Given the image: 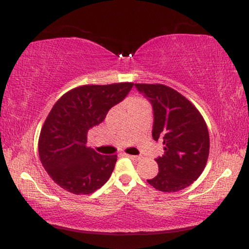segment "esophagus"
Here are the masks:
<instances>
[{"label": "esophagus", "mask_w": 249, "mask_h": 249, "mask_svg": "<svg viewBox=\"0 0 249 249\" xmlns=\"http://www.w3.org/2000/svg\"><path fill=\"white\" fill-rule=\"evenodd\" d=\"M124 156H125V157H127V158H129V159H132V160H140V159H141V157H140V156H134V155H127V154H125Z\"/></svg>", "instance_id": "obj_1"}]
</instances>
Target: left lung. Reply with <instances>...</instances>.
<instances>
[{
    "mask_svg": "<svg viewBox=\"0 0 249 249\" xmlns=\"http://www.w3.org/2000/svg\"><path fill=\"white\" fill-rule=\"evenodd\" d=\"M153 107V138H161L165 154L156 158L159 172L147 180L162 192L183 190L204 170L210 151L209 130L190 101L163 84L135 83Z\"/></svg>",
    "mask_w": 249,
    "mask_h": 249,
    "instance_id": "obj_1",
    "label": "left lung"
}]
</instances>
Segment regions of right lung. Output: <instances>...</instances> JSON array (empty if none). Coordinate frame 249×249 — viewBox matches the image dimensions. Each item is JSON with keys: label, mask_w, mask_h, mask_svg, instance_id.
I'll use <instances>...</instances> for the list:
<instances>
[{"label": "right lung", "mask_w": 249, "mask_h": 249, "mask_svg": "<svg viewBox=\"0 0 249 249\" xmlns=\"http://www.w3.org/2000/svg\"><path fill=\"white\" fill-rule=\"evenodd\" d=\"M134 83L82 86L67 92L53 105L41 128L38 153L47 174L73 195H90L107 182L117 156L87 147L88 132L104 121Z\"/></svg>", "instance_id": "right-lung-1"}]
</instances>
